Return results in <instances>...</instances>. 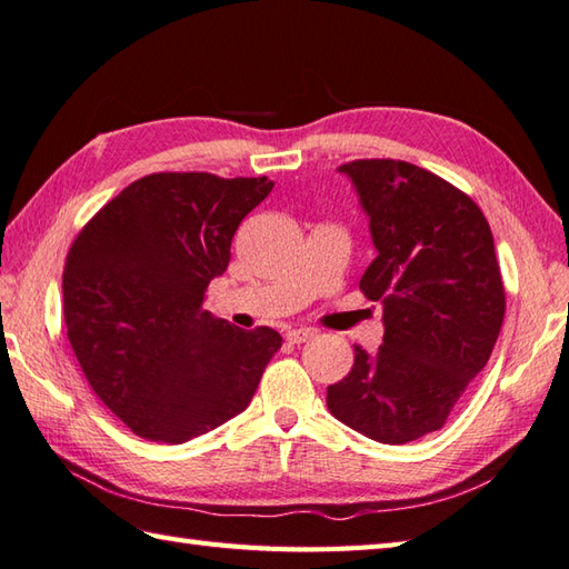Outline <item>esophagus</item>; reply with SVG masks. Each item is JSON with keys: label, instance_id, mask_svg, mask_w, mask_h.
Wrapping results in <instances>:
<instances>
[{"label": "esophagus", "instance_id": "esophagus-1", "mask_svg": "<svg viewBox=\"0 0 569 569\" xmlns=\"http://www.w3.org/2000/svg\"><path fill=\"white\" fill-rule=\"evenodd\" d=\"M313 336H317V331L313 328H292V331H287V340L289 343H307V340H311Z\"/></svg>", "mask_w": 569, "mask_h": 569}]
</instances>
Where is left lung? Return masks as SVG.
Wrapping results in <instances>:
<instances>
[{"label": "left lung", "instance_id": "1", "mask_svg": "<svg viewBox=\"0 0 569 569\" xmlns=\"http://www.w3.org/2000/svg\"><path fill=\"white\" fill-rule=\"evenodd\" d=\"M370 217L377 258L360 289L382 305L375 356L356 346L326 403L352 431L401 446L440 431L495 348L507 295L495 238L462 189L403 160L338 168Z\"/></svg>", "mask_w": 569, "mask_h": 569}]
</instances>
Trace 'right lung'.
Here are the masks:
<instances>
[{
  "mask_svg": "<svg viewBox=\"0 0 569 569\" xmlns=\"http://www.w3.org/2000/svg\"><path fill=\"white\" fill-rule=\"evenodd\" d=\"M274 187L268 178L153 172L99 209L62 270L68 340L94 395L136 436L178 446L241 413L282 348L268 326L213 319L207 287Z\"/></svg>",
  "mask_w": 569,
  "mask_h": 569,
  "instance_id": "obj_1",
  "label": "right lung"
}]
</instances>
